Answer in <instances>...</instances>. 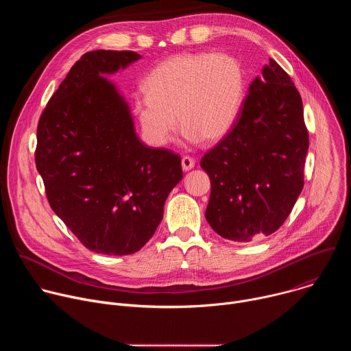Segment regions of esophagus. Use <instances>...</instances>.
<instances>
[{
  "label": "esophagus",
  "instance_id": "1",
  "mask_svg": "<svg viewBox=\"0 0 351 351\" xmlns=\"http://www.w3.org/2000/svg\"><path fill=\"white\" fill-rule=\"evenodd\" d=\"M194 165H195V160L193 157L184 156L182 158V168H183V171H190L191 168H194Z\"/></svg>",
  "mask_w": 351,
  "mask_h": 351
}]
</instances>
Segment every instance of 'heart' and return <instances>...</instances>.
Masks as SVG:
<instances>
[{
  "label": "heart",
  "instance_id": "b5f03b06",
  "mask_svg": "<svg viewBox=\"0 0 351 351\" xmlns=\"http://www.w3.org/2000/svg\"><path fill=\"white\" fill-rule=\"evenodd\" d=\"M133 98V114L145 138L164 145L178 119L190 141H217L234 125L243 107L245 73L225 53H184L158 64ZM178 118H176V115Z\"/></svg>",
  "mask_w": 351,
  "mask_h": 351
}]
</instances>
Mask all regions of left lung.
Wrapping results in <instances>:
<instances>
[{"label": "left lung", "instance_id": "8db88e82", "mask_svg": "<svg viewBox=\"0 0 351 351\" xmlns=\"http://www.w3.org/2000/svg\"><path fill=\"white\" fill-rule=\"evenodd\" d=\"M307 152L302 95L269 60L263 77L250 84L229 133L199 161L211 180V228L239 243L278 230L303 190Z\"/></svg>", "mask_w": 351, "mask_h": 351}]
</instances>
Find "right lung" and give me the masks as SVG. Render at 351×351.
<instances>
[{"label": "right lung", "mask_w": 351, "mask_h": 351, "mask_svg": "<svg viewBox=\"0 0 351 351\" xmlns=\"http://www.w3.org/2000/svg\"><path fill=\"white\" fill-rule=\"evenodd\" d=\"M134 51L95 49L71 68L40 115L34 161L53 211L98 254H133L158 228L180 156L147 147L129 107L103 75L137 61Z\"/></svg>", "instance_id": "right-lung-1"}]
</instances>
